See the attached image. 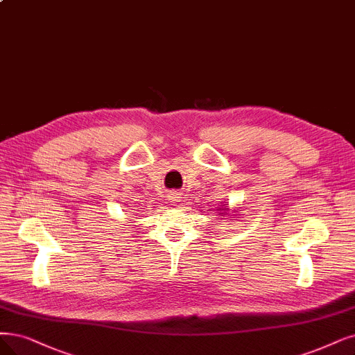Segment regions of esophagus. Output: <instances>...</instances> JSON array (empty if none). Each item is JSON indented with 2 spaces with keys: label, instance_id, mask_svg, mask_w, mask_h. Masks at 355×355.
Instances as JSON below:
<instances>
[{
  "label": "esophagus",
  "instance_id": "1",
  "mask_svg": "<svg viewBox=\"0 0 355 355\" xmlns=\"http://www.w3.org/2000/svg\"><path fill=\"white\" fill-rule=\"evenodd\" d=\"M167 196H168V201L170 202H173V204L179 202V193L178 192H170Z\"/></svg>",
  "mask_w": 355,
  "mask_h": 355
}]
</instances>
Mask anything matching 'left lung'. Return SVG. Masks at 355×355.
<instances>
[{
	"label": "left lung",
	"mask_w": 355,
	"mask_h": 355,
	"mask_svg": "<svg viewBox=\"0 0 355 355\" xmlns=\"http://www.w3.org/2000/svg\"><path fill=\"white\" fill-rule=\"evenodd\" d=\"M217 211H220V212H218V216H223V214H224V211H225V214H227V211H229V208H218Z\"/></svg>",
	"instance_id": "8db88e82"
}]
</instances>
